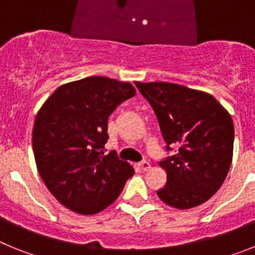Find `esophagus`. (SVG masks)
<instances>
[{
    "instance_id": "obj_1",
    "label": "esophagus",
    "mask_w": 255,
    "mask_h": 255,
    "mask_svg": "<svg viewBox=\"0 0 255 255\" xmlns=\"http://www.w3.org/2000/svg\"><path fill=\"white\" fill-rule=\"evenodd\" d=\"M139 167H140L143 171H147V170H149V168H150V163L148 161H143V162H140V163H139Z\"/></svg>"
}]
</instances>
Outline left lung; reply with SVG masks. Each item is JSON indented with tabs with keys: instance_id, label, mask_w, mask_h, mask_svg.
<instances>
[{
	"instance_id": "1",
	"label": "left lung",
	"mask_w": 255,
	"mask_h": 255,
	"mask_svg": "<svg viewBox=\"0 0 255 255\" xmlns=\"http://www.w3.org/2000/svg\"><path fill=\"white\" fill-rule=\"evenodd\" d=\"M158 119L166 150L176 154L159 162L167 182L159 199L177 209L204 203L224 184L233 161L234 124L215 97L166 82L135 83Z\"/></svg>"
}]
</instances>
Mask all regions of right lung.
<instances>
[{"instance_id":"right-lung-1","label":"right lung","mask_w":255,"mask_h":255,"mask_svg":"<svg viewBox=\"0 0 255 255\" xmlns=\"http://www.w3.org/2000/svg\"><path fill=\"white\" fill-rule=\"evenodd\" d=\"M135 88L106 76L61 85L37 114L33 150L38 172L51 194L79 215L112 204L134 168L115 152L105 154L108 117Z\"/></svg>"}]
</instances>
